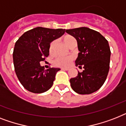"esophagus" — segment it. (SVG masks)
<instances>
[{
  "label": "esophagus",
  "mask_w": 126,
  "mask_h": 126,
  "mask_svg": "<svg viewBox=\"0 0 126 126\" xmlns=\"http://www.w3.org/2000/svg\"><path fill=\"white\" fill-rule=\"evenodd\" d=\"M61 69L62 70H68V68H61Z\"/></svg>",
  "instance_id": "1"
}]
</instances>
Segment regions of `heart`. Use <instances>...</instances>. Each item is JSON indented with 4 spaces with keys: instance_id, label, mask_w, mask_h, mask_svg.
<instances>
[{
    "instance_id": "heart-1",
    "label": "heart",
    "mask_w": 126,
    "mask_h": 126,
    "mask_svg": "<svg viewBox=\"0 0 126 126\" xmlns=\"http://www.w3.org/2000/svg\"><path fill=\"white\" fill-rule=\"evenodd\" d=\"M63 41L65 43L67 47H70L74 45L76 43V40L74 37L73 36L70 35H66L65 36L63 37ZM56 44V41H54L50 43V47H49V51L50 52H52L54 49V47ZM73 60V57L71 56H59L54 60V65L56 66H61V67H67L70 65L72 61Z\"/></svg>"
}]
</instances>
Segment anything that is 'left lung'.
Instances as JSON below:
<instances>
[{"instance_id": "1", "label": "left lung", "mask_w": 126, "mask_h": 126, "mask_svg": "<svg viewBox=\"0 0 126 126\" xmlns=\"http://www.w3.org/2000/svg\"><path fill=\"white\" fill-rule=\"evenodd\" d=\"M66 32L77 41L79 52L76 66L84 68L70 79V86L80 94H91L103 85L109 72L111 50L108 41L99 32L87 27L66 30Z\"/></svg>"}]
</instances>
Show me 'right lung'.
<instances>
[{
	"instance_id": "right-lung-1",
	"label": "right lung",
	"mask_w": 126,
	"mask_h": 126,
	"mask_svg": "<svg viewBox=\"0 0 126 126\" xmlns=\"http://www.w3.org/2000/svg\"><path fill=\"white\" fill-rule=\"evenodd\" d=\"M65 30L37 27L26 32L15 43L13 53L16 75L26 90L33 93L47 91L52 86L59 68L45 70L40 62L49 55L51 42L62 36Z\"/></svg>"
}]
</instances>
